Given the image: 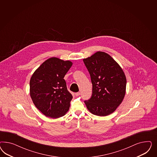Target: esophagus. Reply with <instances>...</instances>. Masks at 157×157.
Here are the masks:
<instances>
[{
	"label": "esophagus",
	"instance_id": "34e87169",
	"mask_svg": "<svg viewBox=\"0 0 157 157\" xmlns=\"http://www.w3.org/2000/svg\"><path fill=\"white\" fill-rule=\"evenodd\" d=\"M75 95L76 97H78V96H79V95H81V93L80 92H78V93H76L75 94Z\"/></svg>",
	"mask_w": 157,
	"mask_h": 157
}]
</instances>
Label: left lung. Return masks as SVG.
Masks as SVG:
<instances>
[{
  "instance_id": "1",
  "label": "left lung",
  "mask_w": 157,
  "mask_h": 157,
  "mask_svg": "<svg viewBox=\"0 0 157 157\" xmlns=\"http://www.w3.org/2000/svg\"><path fill=\"white\" fill-rule=\"evenodd\" d=\"M90 73L93 93L85 101L92 114L106 116L112 113L123 101L126 93V76L119 64L109 54L98 51L83 59Z\"/></svg>"
}]
</instances>
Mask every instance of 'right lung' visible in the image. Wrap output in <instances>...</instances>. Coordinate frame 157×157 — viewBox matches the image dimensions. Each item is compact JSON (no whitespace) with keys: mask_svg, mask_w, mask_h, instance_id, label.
Here are the masks:
<instances>
[{"mask_svg":"<svg viewBox=\"0 0 157 157\" xmlns=\"http://www.w3.org/2000/svg\"><path fill=\"white\" fill-rule=\"evenodd\" d=\"M72 65L70 60L49 58L34 72L30 80V95L45 116L57 119L66 114L72 98L64 77Z\"/></svg>","mask_w":157,"mask_h":157,"instance_id":"1","label":"right lung"}]
</instances>
